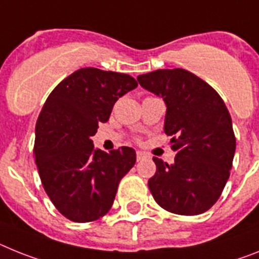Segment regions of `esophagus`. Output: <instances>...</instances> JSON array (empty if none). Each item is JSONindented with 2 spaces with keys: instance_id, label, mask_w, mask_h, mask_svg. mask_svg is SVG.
Masks as SVG:
<instances>
[{
  "instance_id": "esophagus-1",
  "label": "esophagus",
  "mask_w": 259,
  "mask_h": 259,
  "mask_svg": "<svg viewBox=\"0 0 259 259\" xmlns=\"http://www.w3.org/2000/svg\"><path fill=\"white\" fill-rule=\"evenodd\" d=\"M147 156V154H145V152L142 151H137V160H143V159H146Z\"/></svg>"
}]
</instances>
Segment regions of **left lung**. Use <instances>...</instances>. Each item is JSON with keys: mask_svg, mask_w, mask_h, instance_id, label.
<instances>
[{"mask_svg": "<svg viewBox=\"0 0 259 259\" xmlns=\"http://www.w3.org/2000/svg\"><path fill=\"white\" fill-rule=\"evenodd\" d=\"M143 89L167 104L164 132L172 137L175 163L154 157L156 173L148 188L156 203L177 215L207 211L222 195L236 151L232 118L208 83L185 69L139 75Z\"/></svg>", "mask_w": 259, "mask_h": 259, "instance_id": "8db88e82", "label": "left lung"}]
</instances>
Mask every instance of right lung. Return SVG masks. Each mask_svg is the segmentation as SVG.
Listing matches in <instances>:
<instances>
[{
  "label": "right lung",
  "instance_id": "add662e5",
  "mask_svg": "<svg viewBox=\"0 0 259 259\" xmlns=\"http://www.w3.org/2000/svg\"><path fill=\"white\" fill-rule=\"evenodd\" d=\"M137 86L127 74L83 67L58 83L42 105L33 156L42 188L66 219L89 223L104 217L121 179L136 164L133 148L107 154L94 150L91 137L118 98Z\"/></svg>",
  "mask_w": 259,
  "mask_h": 259
}]
</instances>
